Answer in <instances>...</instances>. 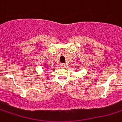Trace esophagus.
Wrapping results in <instances>:
<instances>
[{
	"mask_svg": "<svg viewBox=\"0 0 122 122\" xmlns=\"http://www.w3.org/2000/svg\"><path fill=\"white\" fill-rule=\"evenodd\" d=\"M60 67H66V65L65 64H60Z\"/></svg>",
	"mask_w": 122,
	"mask_h": 122,
	"instance_id": "34e87169",
	"label": "esophagus"
}]
</instances>
